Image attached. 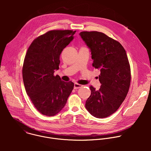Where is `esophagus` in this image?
<instances>
[{
	"mask_svg": "<svg viewBox=\"0 0 151 151\" xmlns=\"http://www.w3.org/2000/svg\"><path fill=\"white\" fill-rule=\"evenodd\" d=\"M82 86H83L82 85L78 84H77V83H75V84H74V89H78V88H81V87H82Z\"/></svg>",
	"mask_w": 151,
	"mask_h": 151,
	"instance_id": "esophagus-1",
	"label": "esophagus"
}]
</instances>
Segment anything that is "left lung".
<instances>
[{"label": "left lung", "mask_w": 151, "mask_h": 151, "mask_svg": "<svg viewBox=\"0 0 151 151\" xmlns=\"http://www.w3.org/2000/svg\"><path fill=\"white\" fill-rule=\"evenodd\" d=\"M80 35L90 49L92 66L101 71V87L96 91L90 86L91 94L86 108L96 118L107 117L120 106L129 90L131 70L126 50L102 32L83 31Z\"/></svg>", "instance_id": "1"}]
</instances>
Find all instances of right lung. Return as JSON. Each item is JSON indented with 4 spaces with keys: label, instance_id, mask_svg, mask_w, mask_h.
Listing matches in <instances>:
<instances>
[{
    "label": "right lung",
    "instance_id": "add662e5",
    "mask_svg": "<svg viewBox=\"0 0 151 151\" xmlns=\"http://www.w3.org/2000/svg\"><path fill=\"white\" fill-rule=\"evenodd\" d=\"M76 31H49L30 45L22 67L26 92L35 108L43 115L53 116L65 107L74 88L71 81L54 76L59 68L60 55L74 39Z\"/></svg>",
    "mask_w": 151,
    "mask_h": 151
}]
</instances>
